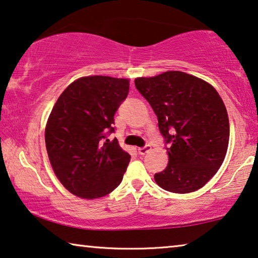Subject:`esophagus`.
<instances>
[{"label": "esophagus", "mask_w": 258, "mask_h": 258, "mask_svg": "<svg viewBox=\"0 0 258 258\" xmlns=\"http://www.w3.org/2000/svg\"><path fill=\"white\" fill-rule=\"evenodd\" d=\"M151 150V145H145V147H142V148H138V154L140 155H145L148 154L149 151Z\"/></svg>", "instance_id": "esophagus-1"}]
</instances>
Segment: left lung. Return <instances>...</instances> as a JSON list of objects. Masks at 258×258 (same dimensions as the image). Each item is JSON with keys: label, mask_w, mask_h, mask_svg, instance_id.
Instances as JSON below:
<instances>
[{"label": "left lung", "mask_w": 258, "mask_h": 258, "mask_svg": "<svg viewBox=\"0 0 258 258\" xmlns=\"http://www.w3.org/2000/svg\"><path fill=\"white\" fill-rule=\"evenodd\" d=\"M135 86L157 115L169 154L156 182L173 193L201 188L220 169L228 149V114L219 93L179 71L137 78Z\"/></svg>", "instance_id": "8db88e82"}]
</instances>
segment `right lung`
<instances>
[{"mask_svg": "<svg viewBox=\"0 0 258 258\" xmlns=\"http://www.w3.org/2000/svg\"><path fill=\"white\" fill-rule=\"evenodd\" d=\"M129 93V80L93 76L71 84L52 108L45 129L48 159L72 194L101 198L121 184L130 162L116 138L114 115Z\"/></svg>", "mask_w": 258, "mask_h": 258, "instance_id": "right-lung-1", "label": "right lung"}]
</instances>
